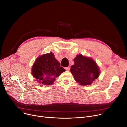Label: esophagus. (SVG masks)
<instances>
[{
  "label": "esophagus",
  "instance_id": "obj_1",
  "mask_svg": "<svg viewBox=\"0 0 127 127\" xmlns=\"http://www.w3.org/2000/svg\"><path fill=\"white\" fill-rule=\"evenodd\" d=\"M65 69H66V70L67 71H69L70 70V67H65Z\"/></svg>",
  "mask_w": 127,
  "mask_h": 127
}]
</instances>
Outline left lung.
<instances>
[{
  "label": "left lung",
  "mask_w": 127,
  "mask_h": 127,
  "mask_svg": "<svg viewBox=\"0 0 127 127\" xmlns=\"http://www.w3.org/2000/svg\"><path fill=\"white\" fill-rule=\"evenodd\" d=\"M70 71L75 80L82 85L91 84L99 76V69L94 60L81 55L74 59Z\"/></svg>",
  "instance_id": "left-lung-1"
}]
</instances>
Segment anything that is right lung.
<instances>
[{"instance_id":"1","label":"right lung","mask_w":127,"mask_h":127,"mask_svg":"<svg viewBox=\"0 0 127 127\" xmlns=\"http://www.w3.org/2000/svg\"><path fill=\"white\" fill-rule=\"evenodd\" d=\"M32 74L36 80L44 85H51L65 70L60 66L52 52L38 57L32 68Z\"/></svg>"}]
</instances>
